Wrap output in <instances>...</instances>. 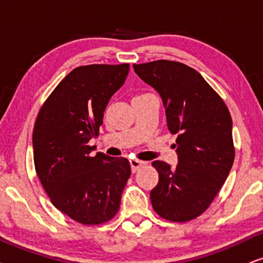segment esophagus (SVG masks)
<instances>
[{"label":"esophagus","instance_id":"34e87169","mask_svg":"<svg viewBox=\"0 0 263 263\" xmlns=\"http://www.w3.org/2000/svg\"><path fill=\"white\" fill-rule=\"evenodd\" d=\"M129 164H131V170H132V172H135L138 170L139 167H141V166L143 165V161H141V160H136V159H132V160H129Z\"/></svg>","mask_w":263,"mask_h":263}]
</instances>
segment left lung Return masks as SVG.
Returning <instances> with one entry per match:
<instances>
[{
  "label": "left lung",
  "mask_w": 263,
  "mask_h": 263,
  "mask_svg": "<svg viewBox=\"0 0 263 263\" xmlns=\"http://www.w3.org/2000/svg\"><path fill=\"white\" fill-rule=\"evenodd\" d=\"M134 69L160 95L167 127L177 135L178 164H152L159 172L153 209L171 222L194 220L208 210L233 165L231 114L218 93L183 63L160 59Z\"/></svg>",
  "instance_id": "8db88e82"
}]
</instances>
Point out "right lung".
Here are the masks:
<instances>
[{"label": "right lung", "mask_w": 263, "mask_h": 263, "mask_svg": "<svg viewBox=\"0 0 263 263\" xmlns=\"http://www.w3.org/2000/svg\"><path fill=\"white\" fill-rule=\"evenodd\" d=\"M129 64H91L69 72L36 118L34 162L52 204L79 223L110 221L120 209L131 175L126 158L91 156L111 96L124 85Z\"/></svg>", "instance_id": "obj_1"}]
</instances>
